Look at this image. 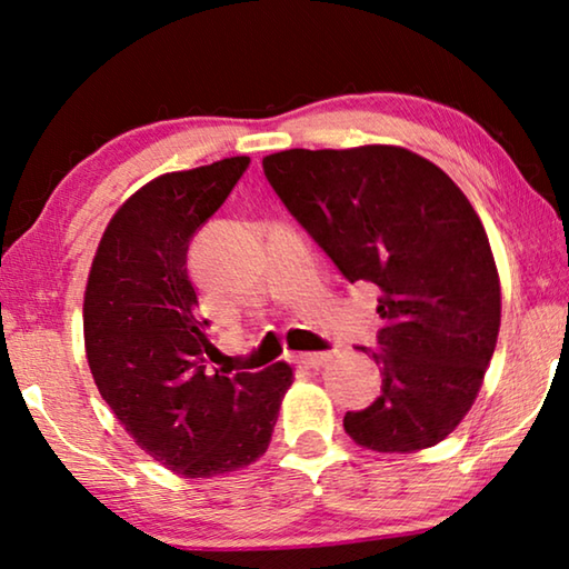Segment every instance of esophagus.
Wrapping results in <instances>:
<instances>
[{
  "instance_id": "1",
  "label": "esophagus",
  "mask_w": 569,
  "mask_h": 569,
  "mask_svg": "<svg viewBox=\"0 0 569 569\" xmlns=\"http://www.w3.org/2000/svg\"><path fill=\"white\" fill-rule=\"evenodd\" d=\"M333 359V351H311V353H296V363L308 366V369H319V366L329 363Z\"/></svg>"
}]
</instances>
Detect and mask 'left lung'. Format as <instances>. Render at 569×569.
Here are the masks:
<instances>
[{"instance_id":"1","label":"left lung","mask_w":569,"mask_h":569,"mask_svg":"<svg viewBox=\"0 0 569 569\" xmlns=\"http://www.w3.org/2000/svg\"><path fill=\"white\" fill-rule=\"evenodd\" d=\"M288 213L349 283L381 291L371 353L381 393L346 411L373 451L439 445L465 419L499 333V276L475 208L445 170L391 146L283 150L263 158Z\"/></svg>"}]
</instances>
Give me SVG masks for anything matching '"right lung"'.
Returning a JSON list of instances; mask_svg holds the SVG:
<instances>
[{"mask_svg": "<svg viewBox=\"0 0 569 569\" xmlns=\"http://www.w3.org/2000/svg\"><path fill=\"white\" fill-rule=\"evenodd\" d=\"M250 158L168 172L124 203L84 291L92 379L124 431L182 477H216L268 449L293 371L210 373L208 321L188 276L192 236L226 203Z\"/></svg>", "mask_w": 569, "mask_h": 569, "instance_id": "right-lung-1", "label": "right lung"}]
</instances>
